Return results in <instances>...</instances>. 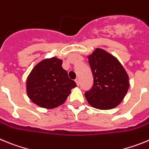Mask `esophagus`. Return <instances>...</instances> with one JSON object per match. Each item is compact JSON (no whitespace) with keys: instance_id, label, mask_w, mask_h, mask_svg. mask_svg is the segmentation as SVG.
Segmentation results:
<instances>
[{"instance_id":"1","label":"esophagus","mask_w":149,"mask_h":149,"mask_svg":"<svg viewBox=\"0 0 149 149\" xmlns=\"http://www.w3.org/2000/svg\"><path fill=\"white\" fill-rule=\"evenodd\" d=\"M75 82L77 84V86H79V84H80V81H79V79L78 78H76L75 79Z\"/></svg>"}]
</instances>
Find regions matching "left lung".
<instances>
[{
    "mask_svg": "<svg viewBox=\"0 0 149 149\" xmlns=\"http://www.w3.org/2000/svg\"><path fill=\"white\" fill-rule=\"evenodd\" d=\"M93 85L85 92L88 103L99 110H110L120 104L127 94L129 78L119 60L97 48L88 56Z\"/></svg>",
    "mask_w": 149,
    "mask_h": 149,
    "instance_id": "obj_1",
    "label": "left lung"
}]
</instances>
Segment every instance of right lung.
<instances>
[{
  "mask_svg": "<svg viewBox=\"0 0 149 149\" xmlns=\"http://www.w3.org/2000/svg\"><path fill=\"white\" fill-rule=\"evenodd\" d=\"M62 64L61 60L53 57L33 68L27 79V93L34 104L43 108H55L63 104L71 89L77 86Z\"/></svg>",
  "mask_w": 149,
  "mask_h": 149,
  "instance_id": "right-lung-1",
  "label": "right lung"
}]
</instances>
